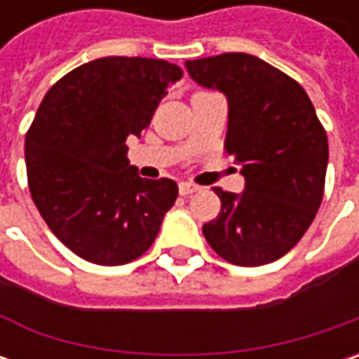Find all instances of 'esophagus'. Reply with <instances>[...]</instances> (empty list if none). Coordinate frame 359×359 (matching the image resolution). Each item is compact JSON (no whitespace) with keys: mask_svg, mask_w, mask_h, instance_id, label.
<instances>
[{"mask_svg":"<svg viewBox=\"0 0 359 359\" xmlns=\"http://www.w3.org/2000/svg\"><path fill=\"white\" fill-rule=\"evenodd\" d=\"M198 189H200V187L196 186V184H189V182H182V184H180V194H182V196H191V194H196Z\"/></svg>","mask_w":359,"mask_h":359,"instance_id":"esophagus-1","label":"esophagus"}]
</instances>
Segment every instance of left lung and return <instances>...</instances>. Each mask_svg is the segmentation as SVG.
<instances>
[{"mask_svg": "<svg viewBox=\"0 0 359 359\" xmlns=\"http://www.w3.org/2000/svg\"><path fill=\"white\" fill-rule=\"evenodd\" d=\"M186 67L228 97L226 151L245 177L241 194L215 187L222 210L203 236L233 266L276 262L302 240L324 198V126L296 79L255 55L222 53Z\"/></svg>", "mask_w": 359, "mask_h": 359, "instance_id": "obj_1", "label": "left lung"}]
</instances>
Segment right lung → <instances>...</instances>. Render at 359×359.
I'll list each match as a JSON object with an SVG mask.
<instances>
[{"label":"right lung","mask_w":359,"mask_h":359,"mask_svg":"<svg viewBox=\"0 0 359 359\" xmlns=\"http://www.w3.org/2000/svg\"><path fill=\"white\" fill-rule=\"evenodd\" d=\"M182 67L149 57H102L51 86L25 135L35 208L63 245L91 264L121 266L158 238L175 203L173 180H144L128 159Z\"/></svg>","instance_id":"1"}]
</instances>
